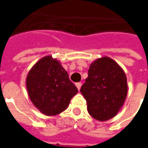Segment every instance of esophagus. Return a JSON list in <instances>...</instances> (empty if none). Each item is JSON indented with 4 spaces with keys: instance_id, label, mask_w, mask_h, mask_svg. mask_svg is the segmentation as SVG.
Segmentation results:
<instances>
[{
    "instance_id": "obj_1",
    "label": "esophagus",
    "mask_w": 148,
    "mask_h": 148,
    "mask_svg": "<svg viewBox=\"0 0 148 148\" xmlns=\"http://www.w3.org/2000/svg\"><path fill=\"white\" fill-rule=\"evenodd\" d=\"M82 83H81V82L76 83V86H77V89H78L79 90H80V89H81V87H82Z\"/></svg>"
}]
</instances>
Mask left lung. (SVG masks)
<instances>
[{"label":"left lung","mask_w":148,"mask_h":148,"mask_svg":"<svg viewBox=\"0 0 148 148\" xmlns=\"http://www.w3.org/2000/svg\"><path fill=\"white\" fill-rule=\"evenodd\" d=\"M81 93L87 102L89 114L99 121H106L116 115L125 101L127 77L115 61L100 58L90 66Z\"/></svg>","instance_id":"1"}]
</instances>
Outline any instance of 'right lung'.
<instances>
[{
  "mask_svg": "<svg viewBox=\"0 0 148 148\" xmlns=\"http://www.w3.org/2000/svg\"><path fill=\"white\" fill-rule=\"evenodd\" d=\"M26 87L32 103L48 116L65 110L78 92L68 73L52 56L44 57L34 65L26 77Z\"/></svg>",
  "mask_w": 148,
  "mask_h": 148,
  "instance_id": "add662e5",
  "label": "right lung"
}]
</instances>
